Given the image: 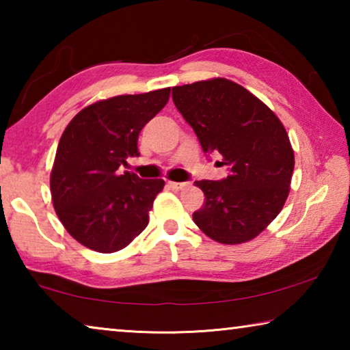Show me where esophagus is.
Here are the masks:
<instances>
[{"instance_id": "34e87169", "label": "esophagus", "mask_w": 350, "mask_h": 350, "mask_svg": "<svg viewBox=\"0 0 350 350\" xmlns=\"http://www.w3.org/2000/svg\"><path fill=\"white\" fill-rule=\"evenodd\" d=\"M168 185L173 188V189H182L183 187H187V182H173V180H170Z\"/></svg>"}]
</instances>
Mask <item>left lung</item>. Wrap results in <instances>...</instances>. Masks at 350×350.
I'll return each mask as SVG.
<instances>
[{"instance_id": "left-lung-1", "label": "left lung", "mask_w": 350, "mask_h": 350, "mask_svg": "<svg viewBox=\"0 0 350 350\" xmlns=\"http://www.w3.org/2000/svg\"><path fill=\"white\" fill-rule=\"evenodd\" d=\"M173 102L204 152L217 151L230 168L222 180L194 182L205 202L193 221L221 244L256 238L280 215L290 191L295 156L286 128L250 91L219 77L174 86Z\"/></svg>"}]
</instances>
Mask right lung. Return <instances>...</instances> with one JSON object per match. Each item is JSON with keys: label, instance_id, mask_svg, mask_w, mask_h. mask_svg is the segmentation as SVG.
<instances>
[{"label": "right lung", "instance_id": "add662e5", "mask_svg": "<svg viewBox=\"0 0 350 350\" xmlns=\"http://www.w3.org/2000/svg\"><path fill=\"white\" fill-rule=\"evenodd\" d=\"M170 88L100 100L81 109L62 134L51 173L52 204L63 227L98 253L125 248L144 232L162 179L120 173L139 157V134L167 105Z\"/></svg>", "mask_w": 350, "mask_h": 350}]
</instances>
